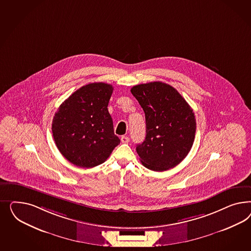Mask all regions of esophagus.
<instances>
[{
  "label": "esophagus",
  "mask_w": 251,
  "mask_h": 251,
  "mask_svg": "<svg viewBox=\"0 0 251 251\" xmlns=\"http://www.w3.org/2000/svg\"><path fill=\"white\" fill-rule=\"evenodd\" d=\"M122 142L123 144H128L129 142V138L128 136H122Z\"/></svg>",
  "instance_id": "34e87169"
}]
</instances>
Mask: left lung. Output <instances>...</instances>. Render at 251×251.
<instances>
[{"instance_id":"8db88e82","label":"left lung","mask_w":251,"mask_h":251,"mask_svg":"<svg viewBox=\"0 0 251 251\" xmlns=\"http://www.w3.org/2000/svg\"><path fill=\"white\" fill-rule=\"evenodd\" d=\"M130 92L145 114L146 136L136 147L142 164L152 171L175 167L194 142L192 108L174 87L162 82L134 85Z\"/></svg>"}]
</instances>
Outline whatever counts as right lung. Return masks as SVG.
<instances>
[{"label":"right lung","instance_id":"1","mask_svg":"<svg viewBox=\"0 0 251 251\" xmlns=\"http://www.w3.org/2000/svg\"><path fill=\"white\" fill-rule=\"evenodd\" d=\"M113 86L86 84L66 99L52 121V134L61 154L77 167H97L120 145L107 110Z\"/></svg>","mask_w":251,"mask_h":251}]
</instances>
